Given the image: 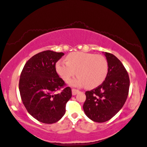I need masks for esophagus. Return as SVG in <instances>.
<instances>
[{"instance_id":"obj_1","label":"esophagus","mask_w":147,"mask_h":147,"mask_svg":"<svg viewBox=\"0 0 147 147\" xmlns=\"http://www.w3.org/2000/svg\"><path fill=\"white\" fill-rule=\"evenodd\" d=\"M80 91L78 90H76V89H74L73 88L72 89V94H73V95H76Z\"/></svg>"}]
</instances>
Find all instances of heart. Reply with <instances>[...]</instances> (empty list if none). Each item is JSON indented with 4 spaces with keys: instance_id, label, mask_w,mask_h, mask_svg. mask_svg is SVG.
Returning <instances> with one entry per match:
<instances>
[{
    "instance_id": "b5f03b06",
    "label": "heart",
    "mask_w": 147,
    "mask_h": 147,
    "mask_svg": "<svg viewBox=\"0 0 147 147\" xmlns=\"http://www.w3.org/2000/svg\"><path fill=\"white\" fill-rule=\"evenodd\" d=\"M66 61H58L55 69L65 82L69 80L76 71L78 76L69 82L72 86L85 85L87 88H95L104 82L107 75L108 62L102 55L75 52L69 54Z\"/></svg>"
}]
</instances>
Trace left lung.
<instances>
[{
	"label": "left lung",
	"mask_w": 147,
	"mask_h": 147,
	"mask_svg": "<svg viewBox=\"0 0 147 147\" xmlns=\"http://www.w3.org/2000/svg\"><path fill=\"white\" fill-rule=\"evenodd\" d=\"M103 53L108 62L107 75L102 85L85 92L83 104L86 116L97 123L109 121L121 110L129 88L128 73L122 62L113 54Z\"/></svg>",
	"instance_id": "1"
}]
</instances>
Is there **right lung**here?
I'll return each mask as SVG.
<instances>
[{"label": "right lung", "mask_w": 147, "mask_h": 147, "mask_svg": "<svg viewBox=\"0 0 147 147\" xmlns=\"http://www.w3.org/2000/svg\"><path fill=\"white\" fill-rule=\"evenodd\" d=\"M62 52L43 51L31 57L21 72L19 89L28 113L45 124L59 121L65 112V104L72 96L70 87L55 93L65 85L56 72L55 64Z\"/></svg>", "instance_id": "right-lung-1"}]
</instances>
